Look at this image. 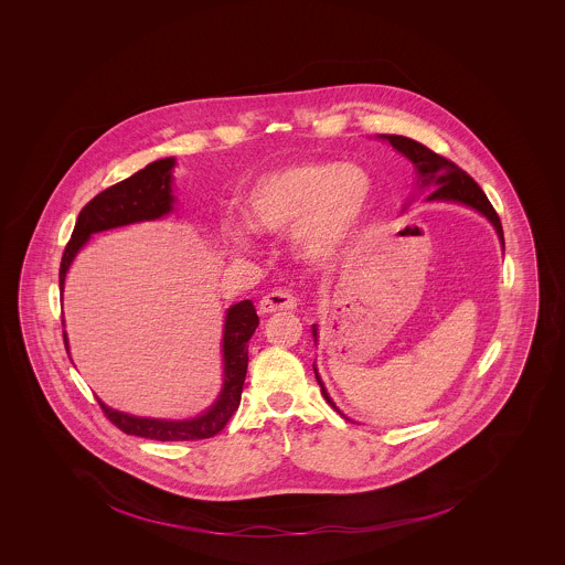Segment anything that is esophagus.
Instances as JSON below:
<instances>
[{
	"mask_svg": "<svg viewBox=\"0 0 565 565\" xmlns=\"http://www.w3.org/2000/svg\"><path fill=\"white\" fill-rule=\"evenodd\" d=\"M294 307H296V298H294V294L290 290H275L269 291L260 300L258 310H260V315H271V312H277V310H291Z\"/></svg>",
	"mask_w": 565,
	"mask_h": 565,
	"instance_id": "obj_1",
	"label": "esophagus"
}]
</instances>
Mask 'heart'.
<instances>
[{"instance_id":"heart-1","label":"heart","mask_w":565,"mask_h":565,"mask_svg":"<svg viewBox=\"0 0 565 565\" xmlns=\"http://www.w3.org/2000/svg\"><path fill=\"white\" fill-rule=\"evenodd\" d=\"M373 199V180L356 163L300 159L265 171L239 199L246 225L260 236H296L308 258H335L356 236ZM236 248H250V236L225 227Z\"/></svg>"}]
</instances>
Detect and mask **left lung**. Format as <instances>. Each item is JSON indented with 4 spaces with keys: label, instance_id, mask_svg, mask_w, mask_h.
<instances>
[{
    "label": "left lung",
    "instance_id": "1",
    "mask_svg": "<svg viewBox=\"0 0 565 565\" xmlns=\"http://www.w3.org/2000/svg\"><path fill=\"white\" fill-rule=\"evenodd\" d=\"M381 138L390 140L394 149H397L402 154H406L412 163L416 166V173H418L416 184H418V189L430 192L428 201H451V203H463V205L477 209L489 222L493 223L501 244H505L503 242V227H501L495 209L489 203L487 194L480 190L479 184L462 168H458L454 161L430 151L428 147L412 140V138L397 137V135H381ZM312 335L317 338V327H312ZM315 375H317V381L321 385V394L326 397L327 404L338 411V406L327 394L326 385H323V381H321L317 371H315Z\"/></svg>",
    "mask_w": 565,
    "mask_h": 565
}]
</instances>
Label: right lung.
I'll return each instance as SVG.
<instances>
[{
	"mask_svg": "<svg viewBox=\"0 0 565 565\" xmlns=\"http://www.w3.org/2000/svg\"><path fill=\"white\" fill-rule=\"evenodd\" d=\"M175 166L173 157H166L149 163L145 170L121 180L118 184L99 192L88 201L74 225L72 238L66 244L62 265H60V290L64 291L66 271L78 250L103 230L120 227L128 223L149 222L168 215L173 209L171 194V168ZM64 323V321H62ZM258 327L257 310L250 300H242L227 310L223 327V390L217 402L201 416L190 420H161V418H140L124 412L111 411L103 404V414L111 425L126 435H137L154 441H196L217 435L232 414L238 411L242 385L248 366V340ZM64 343L68 352V338L64 331Z\"/></svg>",
	"mask_w": 565,
	"mask_h": 565,
	"instance_id": "right-lung-1",
	"label": "right lung"
}]
</instances>
